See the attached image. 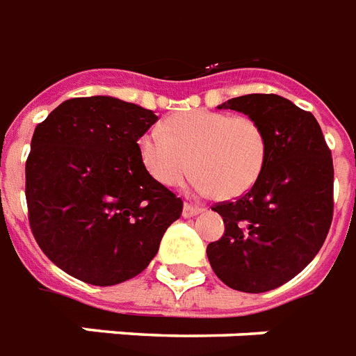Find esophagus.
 Here are the masks:
<instances>
[{"label": "esophagus", "mask_w": 356, "mask_h": 356, "mask_svg": "<svg viewBox=\"0 0 356 356\" xmlns=\"http://www.w3.org/2000/svg\"><path fill=\"white\" fill-rule=\"evenodd\" d=\"M202 211H204L202 207L191 206V204H184V211H181V215H184L186 218H191V217H196V215Z\"/></svg>", "instance_id": "obj_1"}]
</instances>
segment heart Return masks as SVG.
Returning <instances> with one entry per match:
<instances>
[{"label":"heart","mask_w":356,"mask_h":356,"mask_svg":"<svg viewBox=\"0 0 356 356\" xmlns=\"http://www.w3.org/2000/svg\"><path fill=\"white\" fill-rule=\"evenodd\" d=\"M145 169L165 187L180 186L196 170L193 187L200 195L232 200L246 195L263 172L268 141L263 127L248 115L191 110L165 119L139 138Z\"/></svg>","instance_id":"1"}]
</instances>
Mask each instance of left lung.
Wrapping results in <instances>:
<instances>
[{"instance_id": "8db88e82", "label": "left lung", "mask_w": 356, "mask_h": 356, "mask_svg": "<svg viewBox=\"0 0 356 356\" xmlns=\"http://www.w3.org/2000/svg\"><path fill=\"white\" fill-rule=\"evenodd\" d=\"M255 119L268 141L257 184L235 202L213 207L224 220L207 244L213 272L229 289L274 291L298 275L322 248L332 220V158L311 112L274 93L218 104Z\"/></svg>"}]
</instances>
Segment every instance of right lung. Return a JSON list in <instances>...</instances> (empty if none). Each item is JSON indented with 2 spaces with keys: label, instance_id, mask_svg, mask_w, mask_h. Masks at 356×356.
Returning a JSON list of instances; mask_svg holds the SVG:
<instances>
[{
  "label": "right lung",
  "instance_id": "add662e5",
  "mask_svg": "<svg viewBox=\"0 0 356 356\" xmlns=\"http://www.w3.org/2000/svg\"><path fill=\"white\" fill-rule=\"evenodd\" d=\"M154 112L95 95L64 101L33 134L25 196L36 243L65 274L97 286L132 280L181 215L149 175L138 139Z\"/></svg>",
  "mask_w": 356,
  "mask_h": 356
}]
</instances>
